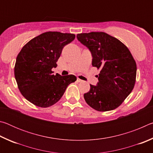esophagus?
I'll use <instances>...</instances> for the list:
<instances>
[{"instance_id": "1", "label": "esophagus", "mask_w": 153, "mask_h": 153, "mask_svg": "<svg viewBox=\"0 0 153 153\" xmlns=\"http://www.w3.org/2000/svg\"><path fill=\"white\" fill-rule=\"evenodd\" d=\"M77 82H82L83 80H82L81 79H79V78H77Z\"/></svg>"}]
</instances>
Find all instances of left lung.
Returning a JSON list of instances; mask_svg holds the SVG:
<instances>
[{
  "label": "left lung",
  "instance_id": "left-lung-1",
  "mask_svg": "<svg viewBox=\"0 0 153 153\" xmlns=\"http://www.w3.org/2000/svg\"><path fill=\"white\" fill-rule=\"evenodd\" d=\"M77 38L88 48L92 65L100 69L96 86L84 94L87 104L98 111L117 108L134 87L136 63L126 45L105 32L78 33Z\"/></svg>",
  "mask_w": 153,
  "mask_h": 153
}]
</instances>
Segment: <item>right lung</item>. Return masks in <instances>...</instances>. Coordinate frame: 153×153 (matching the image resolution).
Returning <instances> with one entry per match:
<instances>
[{"label": "right lung", "instance_id": "1", "mask_svg": "<svg viewBox=\"0 0 153 153\" xmlns=\"http://www.w3.org/2000/svg\"><path fill=\"white\" fill-rule=\"evenodd\" d=\"M73 33L47 32L29 41L18 54L15 77L22 94L32 104L48 107L61 99L69 84L77 79L74 75L53 74L65 45L73 41Z\"/></svg>", "mask_w": 153, "mask_h": 153}]
</instances>
